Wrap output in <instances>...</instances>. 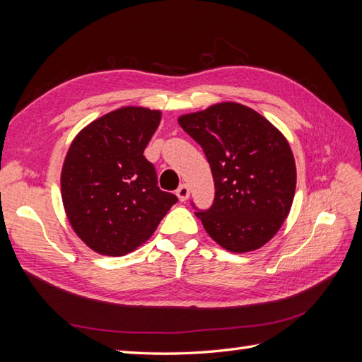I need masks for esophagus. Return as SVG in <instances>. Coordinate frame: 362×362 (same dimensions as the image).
I'll return each mask as SVG.
<instances>
[{
	"instance_id": "esophagus-1",
	"label": "esophagus",
	"mask_w": 362,
	"mask_h": 362,
	"mask_svg": "<svg viewBox=\"0 0 362 362\" xmlns=\"http://www.w3.org/2000/svg\"><path fill=\"white\" fill-rule=\"evenodd\" d=\"M189 194H190V190H189L187 185H185V184H181L180 187H178V190H177V196H178V199H180L181 202L187 201V199H189Z\"/></svg>"
}]
</instances>
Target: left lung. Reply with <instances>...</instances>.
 I'll return each instance as SVG.
<instances>
[{
    "mask_svg": "<svg viewBox=\"0 0 362 362\" xmlns=\"http://www.w3.org/2000/svg\"><path fill=\"white\" fill-rule=\"evenodd\" d=\"M210 163L216 196L196 213L206 234L229 252L257 250L275 237L296 192V163L287 139L238 103H217L178 117Z\"/></svg>",
    "mask_w": 362,
    "mask_h": 362,
    "instance_id": "obj_1",
    "label": "left lung"
}]
</instances>
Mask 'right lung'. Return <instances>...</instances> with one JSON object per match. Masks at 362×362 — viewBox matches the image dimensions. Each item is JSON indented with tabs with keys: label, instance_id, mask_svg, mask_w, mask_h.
<instances>
[{
	"label": "right lung",
	"instance_id": "add662e5",
	"mask_svg": "<svg viewBox=\"0 0 362 362\" xmlns=\"http://www.w3.org/2000/svg\"><path fill=\"white\" fill-rule=\"evenodd\" d=\"M160 120V110L120 107L72 140L62 168V201L74 233L98 254L133 252L178 201L158 189L144 156Z\"/></svg>",
	"mask_w": 362,
	"mask_h": 362
}]
</instances>
